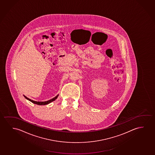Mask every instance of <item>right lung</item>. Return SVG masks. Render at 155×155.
I'll list each match as a JSON object with an SVG mask.
<instances>
[{"label": "right lung", "instance_id": "obj_1", "mask_svg": "<svg viewBox=\"0 0 155 155\" xmlns=\"http://www.w3.org/2000/svg\"><path fill=\"white\" fill-rule=\"evenodd\" d=\"M58 95L57 96L54 97V98H53V99H51V100H49L48 101H45V102H39V101H34V100H32L31 99H29V98H28L27 97H25V95H24V97H25V99H27V100H28L29 101H31L32 103H34V104H38V105H46V104H49V103H51V102H52L53 101H55L56 99H57V97H58Z\"/></svg>", "mask_w": 155, "mask_h": 155}]
</instances>
